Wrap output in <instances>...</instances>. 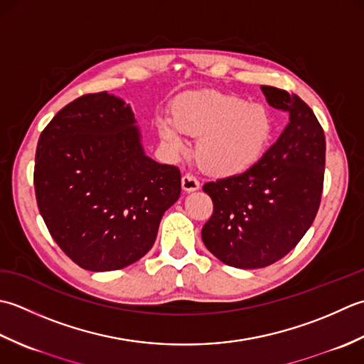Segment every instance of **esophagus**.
I'll list each match as a JSON object with an SVG mask.
<instances>
[{"label":"esophagus","instance_id":"34e87169","mask_svg":"<svg viewBox=\"0 0 364 364\" xmlns=\"http://www.w3.org/2000/svg\"><path fill=\"white\" fill-rule=\"evenodd\" d=\"M182 188L185 191H195L199 188V181L193 174H183L182 176Z\"/></svg>","mask_w":364,"mask_h":364}]
</instances>
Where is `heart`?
<instances>
[{"label":"heart","instance_id":"b5f03b06","mask_svg":"<svg viewBox=\"0 0 364 364\" xmlns=\"http://www.w3.org/2000/svg\"><path fill=\"white\" fill-rule=\"evenodd\" d=\"M157 127L174 151L187 147L185 133L199 136V165L218 176L255 165L272 135V119L262 105L213 91L182 95L176 102L174 117H160Z\"/></svg>","mask_w":364,"mask_h":364}]
</instances>
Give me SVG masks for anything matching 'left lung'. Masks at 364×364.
Listing matches in <instances>:
<instances>
[{
	"instance_id": "obj_1",
	"label": "left lung",
	"mask_w": 364,
	"mask_h": 364,
	"mask_svg": "<svg viewBox=\"0 0 364 364\" xmlns=\"http://www.w3.org/2000/svg\"><path fill=\"white\" fill-rule=\"evenodd\" d=\"M267 102L289 113V124L247 171L204 183L212 217L201 237L210 253L237 269L275 264L296 247L321 205L325 135L305 102L262 86Z\"/></svg>"
}]
</instances>
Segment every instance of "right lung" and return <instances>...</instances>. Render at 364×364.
Returning <instances> with one entry per match:
<instances>
[{
    "label": "right lung",
    "mask_w": 364,
    "mask_h": 364,
    "mask_svg": "<svg viewBox=\"0 0 364 364\" xmlns=\"http://www.w3.org/2000/svg\"><path fill=\"white\" fill-rule=\"evenodd\" d=\"M37 207L58 247L81 269H124L152 248L181 196V171L146 157L129 105L107 92L70 102L42 130Z\"/></svg>",
    "instance_id": "1"
}]
</instances>
